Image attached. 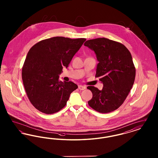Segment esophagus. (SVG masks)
<instances>
[{"label":"esophagus","mask_w":158,"mask_h":158,"mask_svg":"<svg viewBox=\"0 0 158 158\" xmlns=\"http://www.w3.org/2000/svg\"><path fill=\"white\" fill-rule=\"evenodd\" d=\"M78 88H79V89H80V90H84V89H85L86 88V86H83V85H79V86H78Z\"/></svg>","instance_id":"obj_1"}]
</instances>
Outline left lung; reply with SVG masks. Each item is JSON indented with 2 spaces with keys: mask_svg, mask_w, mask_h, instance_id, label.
I'll return each mask as SVG.
<instances>
[{
  "mask_svg": "<svg viewBox=\"0 0 158 158\" xmlns=\"http://www.w3.org/2000/svg\"><path fill=\"white\" fill-rule=\"evenodd\" d=\"M84 45L95 53L99 61L95 77L104 85L101 90L87 87L93 95L88 104L99 113L112 112L123 104L135 82L131 53L125 45L105 38L88 40Z\"/></svg>",
  "mask_w": 158,
  "mask_h": 158,
  "instance_id": "1",
  "label": "left lung"
}]
</instances>
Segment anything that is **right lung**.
<instances>
[{
  "mask_svg": "<svg viewBox=\"0 0 158 158\" xmlns=\"http://www.w3.org/2000/svg\"><path fill=\"white\" fill-rule=\"evenodd\" d=\"M85 38L56 37L33 45L23 65V84L31 103L47 114L59 111L65 106L70 94L77 88L72 82H61L59 76L67 68Z\"/></svg>",
  "mask_w": 158,
  "mask_h": 158,
  "instance_id": "obj_1",
  "label": "right lung"
}]
</instances>
